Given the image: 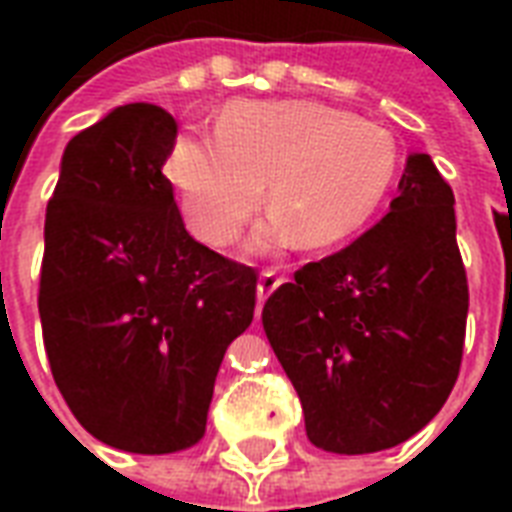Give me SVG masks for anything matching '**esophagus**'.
<instances>
[{"mask_svg":"<svg viewBox=\"0 0 512 512\" xmlns=\"http://www.w3.org/2000/svg\"><path fill=\"white\" fill-rule=\"evenodd\" d=\"M281 284H284V276H281L279 271L268 268V271L260 273V281H257V297L265 303V300H268V297L281 287Z\"/></svg>","mask_w":512,"mask_h":512,"instance_id":"esophagus-1","label":"esophagus"}]
</instances>
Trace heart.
<instances>
[{"instance_id": "obj_1", "label": "heart", "mask_w": 512, "mask_h": 512, "mask_svg": "<svg viewBox=\"0 0 512 512\" xmlns=\"http://www.w3.org/2000/svg\"><path fill=\"white\" fill-rule=\"evenodd\" d=\"M396 143L380 124L319 100H239L215 138L183 130L164 172L191 231L212 247L236 239L263 196L273 215L249 239L257 252L329 247L356 233L390 191Z\"/></svg>"}]
</instances>
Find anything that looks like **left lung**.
<instances>
[{
  "mask_svg": "<svg viewBox=\"0 0 512 512\" xmlns=\"http://www.w3.org/2000/svg\"><path fill=\"white\" fill-rule=\"evenodd\" d=\"M465 321L454 193L428 154H409L380 223L303 265L263 308L305 433L335 454L404 444L441 412L460 374Z\"/></svg>",
  "mask_w": 512,
  "mask_h": 512,
  "instance_id": "8db88e82",
  "label": "left lung"
}]
</instances>
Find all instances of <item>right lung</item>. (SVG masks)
<instances>
[{
  "label": "right lung",
  "instance_id": "1",
  "mask_svg": "<svg viewBox=\"0 0 512 512\" xmlns=\"http://www.w3.org/2000/svg\"><path fill=\"white\" fill-rule=\"evenodd\" d=\"M172 114L127 103L68 140L44 217L39 319L87 433L135 454L204 436L217 369L252 324L257 273L185 231L162 175Z\"/></svg>",
  "mask_w": 512,
  "mask_h": 512
}]
</instances>
